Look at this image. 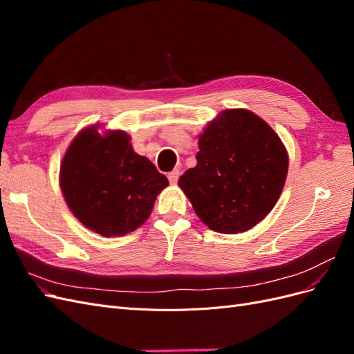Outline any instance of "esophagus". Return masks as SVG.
<instances>
[{
  "label": "esophagus",
  "instance_id": "esophagus-1",
  "mask_svg": "<svg viewBox=\"0 0 354 354\" xmlns=\"http://www.w3.org/2000/svg\"><path fill=\"white\" fill-rule=\"evenodd\" d=\"M178 177H180V171L178 169H174V171H171V173H168V180H169L171 185H176Z\"/></svg>",
  "mask_w": 354,
  "mask_h": 354
}]
</instances>
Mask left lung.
<instances>
[{"instance_id":"1","label":"left lung","mask_w":354,"mask_h":354,"mask_svg":"<svg viewBox=\"0 0 354 354\" xmlns=\"http://www.w3.org/2000/svg\"><path fill=\"white\" fill-rule=\"evenodd\" d=\"M198 164L178 186L203 224L218 233L252 229L279 199L288 174L281 137L248 109H227L199 134Z\"/></svg>"}]
</instances>
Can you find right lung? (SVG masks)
<instances>
[{"label":"right lung","mask_w":354,"mask_h":354,"mask_svg":"<svg viewBox=\"0 0 354 354\" xmlns=\"http://www.w3.org/2000/svg\"><path fill=\"white\" fill-rule=\"evenodd\" d=\"M99 128L90 125L75 136L62 159L59 183L85 227L106 238L122 236L149 218L168 178L134 152L125 131Z\"/></svg>","instance_id":"1"}]
</instances>
